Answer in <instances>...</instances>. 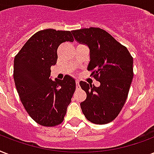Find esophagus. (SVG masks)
<instances>
[{"mask_svg":"<svg viewBox=\"0 0 154 154\" xmlns=\"http://www.w3.org/2000/svg\"><path fill=\"white\" fill-rule=\"evenodd\" d=\"M76 86H77V89H80L79 81H78V80H77V81H76Z\"/></svg>","mask_w":154,"mask_h":154,"instance_id":"34e87169","label":"esophagus"}]
</instances>
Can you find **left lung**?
I'll use <instances>...</instances> for the list:
<instances>
[{
    "label": "left lung",
    "mask_w": 154,
    "mask_h": 154,
    "mask_svg": "<svg viewBox=\"0 0 154 154\" xmlns=\"http://www.w3.org/2000/svg\"><path fill=\"white\" fill-rule=\"evenodd\" d=\"M75 40L86 45L90 53L87 69L100 86L80 82L87 94L81 103L86 119L97 125L107 124L117 117L126 101L134 77V59L126 47L99 28L72 30Z\"/></svg>",
    "instance_id": "obj_1"
}]
</instances>
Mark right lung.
<instances>
[{"mask_svg": "<svg viewBox=\"0 0 154 154\" xmlns=\"http://www.w3.org/2000/svg\"><path fill=\"white\" fill-rule=\"evenodd\" d=\"M73 42L69 31L53 29L32 35L14 58L13 78L20 101L30 117L43 126H56L64 120L76 89L66 75L63 80L49 78L61 43Z\"/></svg>", "mask_w": 154, "mask_h": 154, "instance_id": "add662e5", "label": "right lung"}]
</instances>
